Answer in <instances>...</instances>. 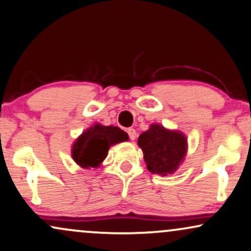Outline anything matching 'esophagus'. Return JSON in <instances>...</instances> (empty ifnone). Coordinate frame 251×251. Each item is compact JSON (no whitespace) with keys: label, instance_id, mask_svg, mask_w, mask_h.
I'll use <instances>...</instances> for the list:
<instances>
[{"label":"esophagus","instance_id":"esophagus-1","mask_svg":"<svg viewBox=\"0 0 251 251\" xmlns=\"http://www.w3.org/2000/svg\"><path fill=\"white\" fill-rule=\"evenodd\" d=\"M126 132H128L129 138H130L131 141H134L135 138H136V136H137V132H136L135 129H132V128H129L128 130H126Z\"/></svg>","mask_w":251,"mask_h":251}]
</instances>
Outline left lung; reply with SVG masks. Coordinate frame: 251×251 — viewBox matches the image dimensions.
I'll return each instance as SVG.
<instances>
[{"mask_svg":"<svg viewBox=\"0 0 251 251\" xmlns=\"http://www.w3.org/2000/svg\"><path fill=\"white\" fill-rule=\"evenodd\" d=\"M186 137L159 125H151L149 130L138 137V147L144 154L147 168L154 175L175 172L186 153Z\"/></svg>","mask_w":251,"mask_h":251,"instance_id":"left-lung-1","label":"left lung"}]
</instances>
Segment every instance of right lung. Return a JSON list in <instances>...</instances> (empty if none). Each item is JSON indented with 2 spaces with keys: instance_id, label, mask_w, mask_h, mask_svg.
Returning <instances> with one entry per match:
<instances>
[{
  "instance_id": "obj_1",
  "label": "right lung",
  "mask_w": 251,
  "mask_h": 251,
  "mask_svg": "<svg viewBox=\"0 0 251 251\" xmlns=\"http://www.w3.org/2000/svg\"><path fill=\"white\" fill-rule=\"evenodd\" d=\"M126 141H128V134L119 126L95 125L73 144L72 157L81 168H97L106 158L110 145Z\"/></svg>"
}]
</instances>
